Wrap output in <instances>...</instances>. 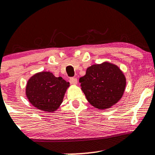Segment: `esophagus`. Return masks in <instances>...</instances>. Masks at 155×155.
Listing matches in <instances>:
<instances>
[{"mask_svg":"<svg viewBox=\"0 0 155 155\" xmlns=\"http://www.w3.org/2000/svg\"><path fill=\"white\" fill-rule=\"evenodd\" d=\"M69 81H70V82L73 84H77V79H76V77L70 78Z\"/></svg>","mask_w":155,"mask_h":155,"instance_id":"esophagus-1","label":"esophagus"}]
</instances>
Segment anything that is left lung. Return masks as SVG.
<instances>
[{
	"mask_svg": "<svg viewBox=\"0 0 155 155\" xmlns=\"http://www.w3.org/2000/svg\"><path fill=\"white\" fill-rule=\"evenodd\" d=\"M79 82L89 103L99 109L117 104L126 86L123 73L117 65L106 62L89 67Z\"/></svg>",
	"mask_w": 155,
	"mask_h": 155,
	"instance_id": "left-lung-1",
	"label": "left lung"
}]
</instances>
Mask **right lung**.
I'll use <instances>...</instances> for the list:
<instances>
[{
  "label": "right lung",
  "mask_w": 155,
  "mask_h": 155,
  "mask_svg": "<svg viewBox=\"0 0 155 155\" xmlns=\"http://www.w3.org/2000/svg\"><path fill=\"white\" fill-rule=\"evenodd\" d=\"M69 83L49 71L35 74L28 80L26 95L31 104L44 111H54L63 102Z\"/></svg>",
  "instance_id": "1"
}]
</instances>
